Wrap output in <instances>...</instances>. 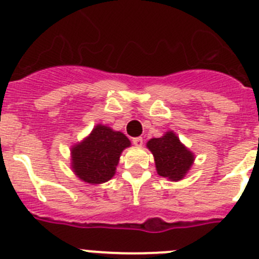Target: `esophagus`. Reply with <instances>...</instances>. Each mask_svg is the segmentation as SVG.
Segmentation results:
<instances>
[{
	"label": "esophagus",
	"instance_id": "1",
	"mask_svg": "<svg viewBox=\"0 0 259 259\" xmlns=\"http://www.w3.org/2000/svg\"><path fill=\"white\" fill-rule=\"evenodd\" d=\"M133 144L137 147H142L143 146V138L142 137H137V138H133Z\"/></svg>",
	"mask_w": 259,
	"mask_h": 259
}]
</instances>
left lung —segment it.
Here are the masks:
<instances>
[{"label":"left lung","instance_id":"1","mask_svg":"<svg viewBox=\"0 0 259 259\" xmlns=\"http://www.w3.org/2000/svg\"><path fill=\"white\" fill-rule=\"evenodd\" d=\"M147 147L154 157L157 174L171 181L181 180L194 162V154L181 143L174 132L153 138L148 141Z\"/></svg>","mask_w":259,"mask_h":259}]
</instances>
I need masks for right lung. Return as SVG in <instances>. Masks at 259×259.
I'll list each match as a JSON object with an SVG mask.
<instances>
[{"label": "right lung", "mask_w": 259, "mask_h": 259, "mask_svg": "<svg viewBox=\"0 0 259 259\" xmlns=\"http://www.w3.org/2000/svg\"><path fill=\"white\" fill-rule=\"evenodd\" d=\"M130 141L121 132L98 124L91 134L71 148V168L89 184H102L115 175L121 152Z\"/></svg>", "instance_id": "add662e5"}]
</instances>
